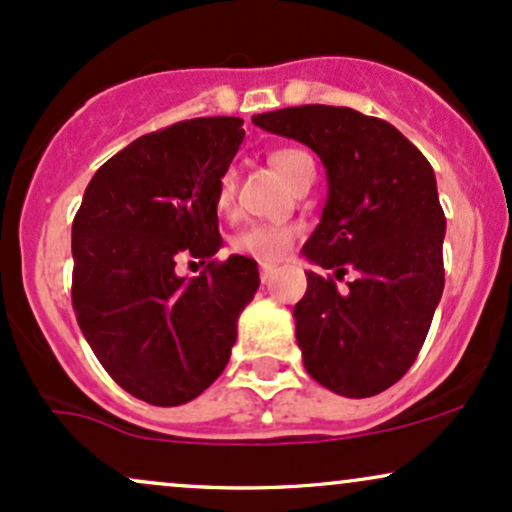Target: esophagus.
Wrapping results in <instances>:
<instances>
[{"label":"esophagus","mask_w":512,"mask_h":512,"mask_svg":"<svg viewBox=\"0 0 512 512\" xmlns=\"http://www.w3.org/2000/svg\"><path fill=\"white\" fill-rule=\"evenodd\" d=\"M274 272H276V264L262 262V264H260V279H262V284H267V281L274 276Z\"/></svg>","instance_id":"1"}]
</instances>
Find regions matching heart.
I'll return each mask as SVG.
<instances>
[{"label": "heart", "instance_id": "1", "mask_svg": "<svg viewBox=\"0 0 512 512\" xmlns=\"http://www.w3.org/2000/svg\"><path fill=\"white\" fill-rule=\"evenodd\" d=\"M269 163H272L276 173L281 175L286 182H291L301 173L303 168L313 166V158H310L301 149H276L272 156H269ZM233 173H223L219 180V192H216V202H219V209H226L233 199ZM298 238V228L291 226V223H269V221H255L250 226H245L243 231H238L231 240V248L238 252V255L252 257L257 262H279L289 255Z\"/></svg>", "mask_w": 512, "mask_h": 512}]
</instances>
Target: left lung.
<instances>
[{
  "label": "left lung",
  "mask_w": 512,
  "mask_h": 512,
  "mask_svg": "<svg viewBox=\"0 0 512 512\" xmlns=\"http://www.w3.org/2000/svg\"><path fill=\"white\" fill-rule=\"evenodd\" d=\"M252 122L310 146L327 170L303 255L334 276L305 272L293 308L303 366L337 395H378L416 361L443 296L445 214L431 163L390 122L351 108L301 105ZM349 268L357 279L339 292L333 279Z\"/></svg>",
  "instance_id": "8db88e82"
}]
</instances>
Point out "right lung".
Here are the masks:
<instances>
[{"mask_svg":"<svg viewBox=\"0 0 512 512\" xmlns=\"http://www.w3.org/2000/svg\"><path fill=\"white\" fill-rule=\"evenodd\" d=\"M243 137L240 117L144 134L96 170L74 216L76 322L110 378L156 407L190 402L219 378L260 286L243 255L175 274L182 255L204 264L223 245L216 192Z\"/></svg>","mask_w":512,"mask_h":512,"instance_id":"add662e5","label":"right lung"}]
</instances>
